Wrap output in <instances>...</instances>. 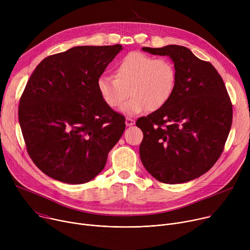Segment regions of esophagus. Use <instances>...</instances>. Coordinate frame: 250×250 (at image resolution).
Segmentation results:
<instances>
[{"label":"esophagus","instance_id":"34e87169","mask_svg":"<svg viewBox=\"0 0 250 250\" xmlns=\"http://www.w3.org/2000/svg\"><path fill=\"white\" fill-rule=\"evenodd\" d=\"M134 121L132 120V119H130V118H126L125 119V125L126 126H131V125H134Z\"/></svg>","mask_w":250,"mask_h":250}]
</instances>
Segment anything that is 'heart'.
Listing matches in <instances>:
<instances>
[{
	"mask_svg": "<svg viewBox=\"0 0 250 250\" xmlns=\"http://www.w3.org/2000/svg\"><path fill=\"white\" fill-rule=\"evenodd\" d=\"M175 84L176 70L170 60L154 59L140 52L129 53L119 62L115 78L102 76L97 82L102 100L110 108L119 107L128 94L131 96L121 108L127 117L164 107L170 100Z\"/></svg>",
	"mask_w": 250,
	"mask_h": 250,
	"instance_id": "obj_1",
	"label": "heart"
}]
</instances>
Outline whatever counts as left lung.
Returning a JSON list of instances; mask_svg holds the SVG:
<instances>
[{
  "label": "left lung",
  "instance_id": "left-lung-1",
  "mask_svg": "<svg viewBox=\"0 0 250 250\" xmlns=\"http://www.w3.org/2000/svg\"><path fill=\"white\" fill-rule=\"evenodd\" d=\"M143 51L169 57L176 84L164 107L137 121L144 132L141 161L161 183L184 184L217 162L231 127L232 104L215 67L189 49L168 44Z\"/></svg>",
  "mask_w": 250,
  "mask_h": 250
}]
</instances>
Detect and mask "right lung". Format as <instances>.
Segmentation results:
<instances>
[{
  "mask_svg": "<svg viewBox=\"0 0 250 250\" xmlns=\"http://www.w3.org/2000/svg\"><path fill=\"white\" fill-rule=\"evenodd\" d=\"M123 50L79 46L43 59L27 83L19 123L28 153L48 176L70 185L94 179L125 128L102 100L97 82Z\"/></svg>",
  "mask_w": 250,
  "mask_h": 250,
  "instance_id": "right-lung-1",
  "label": "right lung"
}]
</instances>
